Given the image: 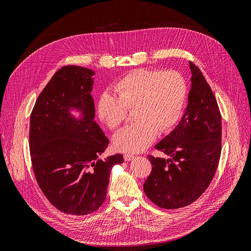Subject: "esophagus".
I'll return each mask as SVG.
<instances>
[{
	"mask_svg": "<svg viewBox=\"0 0 251 251\" xmlns=\"http://www.w3.org/2000/svg\"><path fill=\"white\" fill-rule=\"evenodd\" d=\"M124 158H125L126 161H131V160H133V159L135 158V156L134 155H130V154H126L124 156Z\"/></svg>",
	"mask_w": 251,
	"mask_h": 251,
	"instance_id": "1",
	"label": "esophagus"
}]
</instances>
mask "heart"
Instances as JSON below:
<instances>
[{
	"instance_id": "heart-1",
	"label": "heart",
	"mask_w": 251,
	"mask_h": 251,
	"mask_svg": "<svg viewBox=\"0 0 251 251\" xmlns=\"http://www.w3.org/2000/svg\"><path fill=\"white\" fill-rule=\"evenodd\" d=\"M113 92L100 95L97 115L110 130H116L133 108L136 123L114 136L116 150L139 153L153 142L158 132L166 134L179 123L187 100V83L177 71L137 69L118 79Z\"/></svg>"
}]
</instances>
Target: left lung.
Returning a JSON list of instances; mask_svg holds the SVG:
<instances>
[{
    "mask_svg": "<svg viewBox=\"0 0 251 251\" xmlns=\"http://www.w3.org/2000/svg\"><path fill=\"white\" fill-rule=\"evenodd\" d=\"M192 88L184 115L155 148L169 159L149 156L151 172L144 182L157 206L176 209L195 202L214 178L221 155L222 121L216 97L202 72L189 62Z\"/></svg>",
    "mask_w": 251,
    "mask_h": 251,
    "instance_id": "8db88e82",
    "label": "left lung"
}]
</instances>
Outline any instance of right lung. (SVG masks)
I'll use <instances>...</instances> for the list:
<instances>
[{"label":"right lung","instance_id":"1","mask_svg":"<svg viewBox=\"0 0 251 251\" xmlns=\"http://www.w3.org/2000/svg\"><path fill=\"white\" fill-rule=\"evenodd\" d=\"M94 71L65 66L37 97L30 116L29 149L42 192L58 210L94 212L107 197L110 173L121 154L100 159L109 139L94 121ZM72 109L80 112L76 119Z\"/></svg>","mask_w":251,"mask_h":251}]
</instances>
